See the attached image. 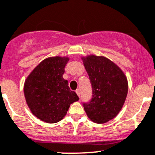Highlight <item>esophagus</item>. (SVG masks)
<instances>
[{"mask_svg": "<svg viewBox=\"0 0 155 155\" xmlns=\"http://www.w3.org/2000/svg\"><path fill=\"white\" fill-rule=\"evenodd\" d=\"M76 94L78 95V97H80V91H79V89H77V90L76 91Z\"/></svg>", "mask_w": 155, "mask_h": 155, "instance_id": "1", "label": "esophagus"}]
</instances>
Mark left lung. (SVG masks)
<instances>
[{"mask_svg": "<svg viewBox=\"0 0 155 155\" xmlns=\"http://www.w3.org/2000/svg\"><path fill=\"white\" fill-rule=\"evenodd\" d=\"M92 85V99L84 103L87 116L92 122L103 124L117 116L125 103L128 84L124 72L105 56L82 57Z\"/></svg>", "mask_w": 155, "mask_h": 155, "instance_id": "left-lung-1", "label": "left lung"}]
</instances>
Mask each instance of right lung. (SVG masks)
<instances>
[{"label": "right lung", "mask_w": 155, "mask_h": 155, "mask_svg": "<svg viewBox=\"0 0 155 155\" xmlns=\"http://www.w3.org/2000/svg\"><path fill=\"white\" fill-rule=\"evenodd\" d=\"M70 58L53 56L45 58L32 70L24 84L27 106L32 114L47 123H56L66 115L70 105L79 100L63 78Z\"/></svg>", "instance_id": "obj_1"}]
</instances>
